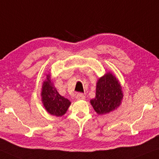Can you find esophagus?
Listing matches in <instances>:
<instances>
[{
  "label": "esophagus",
  "instance_id": "1",
  "mask_svg": "<svg viewBox=\"0 0 159 159\" xmlns=\"http://www.w3.org/2000/svg\"><path fill=\"white\" fill-rule=\"evenodd\" d=\"M76 99L78 100H83L85 99V96L81 93H77V95H76Z\"/></svg>",
  "mask_w": 159,
  "mask_h": 159
}]
</instances>
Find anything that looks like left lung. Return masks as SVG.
I'll use <instances>...</instances> for the list:
<instances>
[{"label": "left lung", "instance_id": "8db88e82", "mask_svg": "<svg viewBox=\"0 0 159 159\" xmlns=\"http://www.w3.org/2000/svg\"><path fill=\"white\" fill-rule=\"evenodd\" d=\"M123 93L119 80L110 72L98 80L96 97L90 102L98 115H105L121 104Z\"/></svg>", "mask_w": 159, "mask_h": 159}]
</instances>
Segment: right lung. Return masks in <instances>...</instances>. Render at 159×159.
Wrapping results in <instances>:
<instances>
[{
	"label": "right lung",
	"instance_id": "obj_1",
	"mask_svg": "<svg viewBox=\"0 0 159 159\" xmlns=\"http://www.w3.org/2000/svg\"><path fill=\"white\" fill-rule=\"evenodd\" d=\"M46 76V79L42 84V102L48 113L61 117L66 113L71 102L59 94L51 81L50 75L48 74Z\"/></svg>",
	"mask_w": 159,
	"mask_h": 159
}]
</instances>
